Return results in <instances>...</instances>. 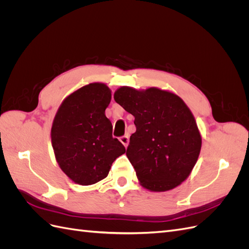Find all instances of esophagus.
<instances>
[{
    "label": "esophagus",
    "mask_w": 249,
    "mask_h": 249,
    "mask_svg": "<svg viewBox=\"0 0 249 249\" xmlns=\"http://www.w3.org/2000/svg\"><path fill=\"white\" fill-rule=\"evenodd\" d=\"M119 140H120V142H122L123 144L124 145V147H126L127 144H129V136H126V135H125V136L120 137Z\"/></svg>",
    "instance_id": "obj_1"
}]
</instances>
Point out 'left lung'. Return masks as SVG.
<instances>
[{
  "label": "left lung",
  "mask_w": 249,
  "mask_h": 249,
  "mask_svg": "<svg viewBox=\"0 0 249 249\" xmlns=\"http://www.w3.org/2000/svg\"><path fill=\"white\" fill-rule=\"evenodd\" d=\"M114 100L135 117L126 157L147 190L173 189L189 177L201 148L194 116L177 94L152 87L123 86Z\"/></svg>",
  "instance_id": "left-lung-1"
}]
</instances>
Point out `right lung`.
Wrapping results in <instances>:
<instances>
[{
	"instance_id": "add662e5",
	"label": "right lung",
	"mask_w": 249,
	"mask_h": 249,
	"mask_svg": "<svg viewBox=\"0 0 249 249\" xmlns=\"http://www.w3.org/2000/svg\"><path fill=\"white\" fill-rule=\"evenodd\" d=\"M110 101L106 84L91 83L67 96L56 113L53 149L60 168L76 184L100 182L125 153L123 143L112 137V124L105 115Z\"/></svg>"
}]
</instances>
